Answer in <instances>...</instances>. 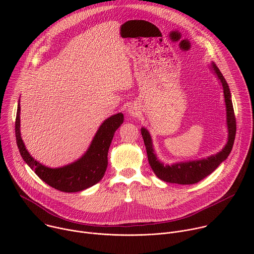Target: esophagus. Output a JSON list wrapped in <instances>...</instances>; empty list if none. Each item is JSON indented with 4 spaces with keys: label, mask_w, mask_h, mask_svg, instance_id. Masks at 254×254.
Returning <instances> with one entry per match:
<instances>
[{
    "label": "esophagus",
    "mask_w": 254,
    "mask_h": 254,
    "mask_svg": "<svg viewBox=\"0 0 254 254\" xmlns=\"http://www.w3.org/2000/svg\"><path fill=\"white\" fill-rule=\"evenodd\" d=\"M138 113H139L138 108H137L136 106H134V105H131L130 107L127 108V114L129 115V117H132V118H133V117L137 116Z\"/></svg>",
    "instance_id": "1"
}]
</instances>
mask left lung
<instances>
[{
  "mask_svg": "<svg viewBox=\"0 0 254 254\" xmlns=\"http://www.w3.org/2000/svg\"><path fill=\"white\" fill-rule=\"evenodd\" d=\"M211 68L214 71L216 76L220 80L222 87H223V93L225 98V104H226V117H227V127H228V140L225 144V147L215 155H212L206 159L202 160H196V161H189V162H181L176 163L173 165H164V163L160 162L157 158L152 137L150 132L147 128L141 127V135L143 138L144 146H146L148 160L150 163V166L156 176L165 181L168 183H175V184H181V185H190L198 183L199 181L206 178L208 175H210L213 171H215L223 161L227 159L229 156L234 139H235V133H236V120L234 116V110L233 104L231 100V93L229 86L220 72L219 68L217 67L214 63L211 64Z\"/></svg>",
  "mask_w": 254,
  "mask_h": 254,
  "instance_id": "1",
  "label": "left lung"
}]
</instances>
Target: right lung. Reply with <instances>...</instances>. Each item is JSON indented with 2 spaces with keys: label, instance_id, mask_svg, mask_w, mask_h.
I'll use <instances>...</instances> for the list:
<instances>
[{
  "label": "right lung",
  "instance_id": "obj_1",
  "mask_svg": "<svg viewBox=\"0 0 254 254\" xmlns=\"http://www.w3.org/2000/svg\"><path fill=\"white\" fill-rule=\"evenodd\" d=\"M20 100L17 108L15 132L23 160L43 182L61 192L85 190L102 179L107 168V154L116 130L124 122L122 113L106 119L99 127L86 153L77 161L60 168H48L36 161L26 150L20 132Z\"/></svg>",
  "mask_w": 254,
  "mask_h": 254
}]
</instances>
